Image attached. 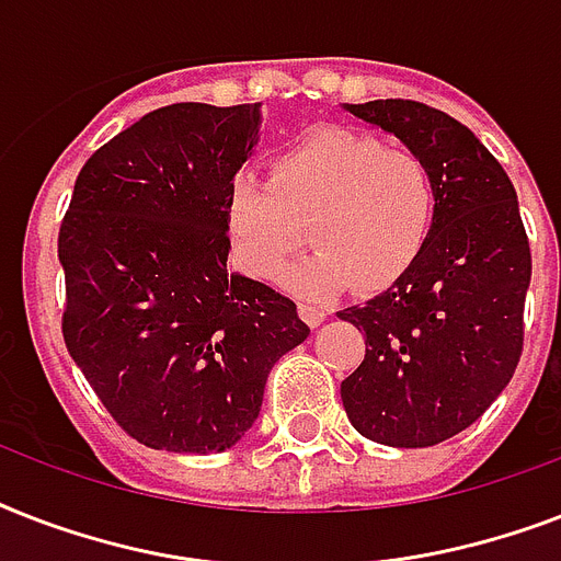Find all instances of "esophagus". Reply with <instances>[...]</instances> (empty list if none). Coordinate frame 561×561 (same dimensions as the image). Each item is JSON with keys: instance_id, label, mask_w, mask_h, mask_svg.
Instances as JSON below:
<instances>
[{"instance_id": "34e87169", "label": "esophagus", "mask_w": 561, "mask_h": 561, "mask_svg": "<svg viewBox=\"0 0 561 561\" xmlns=\"http://www.w3.org/2000/svg\"><path fill=\"white\" fill-rule=\"evenodd\" d=\"M299 317L306 320L308 325H320L325 320V311L314 302H299Z\"/></svg>"}]
</instances>
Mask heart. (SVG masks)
<instances>
[{"mask_svg": "<svg viewBox=\"0 0 561 561\" xmlns=\"http://www.w3.org/2000/svg\"><path fill=\"white\" fill-rule=\"evenodd\" d=\"M436 178L422 153L358 130H314L273 160L271 180L238 174L227 227L238 259L262 282H282L305 240L318 253L288 274L299 294L381 290L425 250Z\"/></svg>", "mask_w": 561, "mask_h": 561, "instance_id": "b5f03b06", "label": "heart"}]
</instances>
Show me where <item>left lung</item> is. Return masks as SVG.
I'll return each mask as SVG.
<instances>
[{
    "instance_id": "obj_1",
    "label": "left lung",
    "mask_w": 561,
    "mask_h": 561,
    "mask_svg": "<svg viewBox=\"0 0 561 561\" xmlns=\"http://www.w3.org/2000/svg\"><path fill=\"white\" fill-rule=\"evenodd\" d=\"M350 113L425 157L436 218L392 288L341 311L367 334L341 399L360 436L427 448L478 422L518 367L530 241L513 180L457 118L404 99L350 104Z\"/></svg>"
}]
</instances>
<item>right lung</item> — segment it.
<instances>
[{"instance_id":"add662e5","label":"right lung","mask_w":561,"mask_h":561,"mask_svg":"<svg viewBox=\"0 0 561 561\" xmlns=\"http://www.w3.org/2000/svg\"><path fill=\"white\" fill-rule=\"evenodd\" d=\"M259 104H169L83 162L60 224L66 350L136 443L236 445L273 364L308 337L294 299L227 273V197Z\"/></svg>"}]
</instances>
